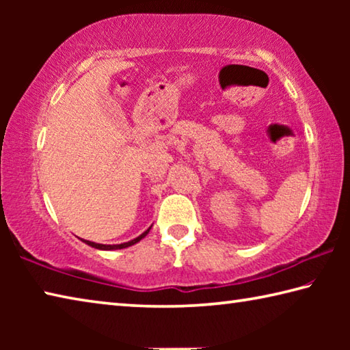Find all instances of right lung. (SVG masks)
<instances>
[{
  "label": "right lung",
  "mask_w": 350,
  "mask_h": 350,
  "mask_svg": "<svg viewBox=\"0 0 350 350\" xmlns=\"http://www.w3.org/2000/svg\"><path fill=\"white\" fill-rule=\"evenodd\" d=\"M151 230V227L146 230L145 233H142L139 238H135V239H133V241H129V242H123V244H118V245H103V244H96V242H91V241H83V242H86L88 245H91V247H94V248H98V250H118V248H126V247H129V245H134L135 242H139L140 239H144L145 236L148 234V232H150Z\"/></svg>",
  "instance_id": "1"
}]
</instances>
